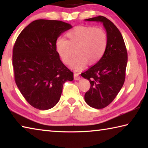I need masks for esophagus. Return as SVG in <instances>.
Here are the masks:
<instances>
[{"label": "esophagus", "mask_w": 148, "mask_h": 148, "mask_svg": "<svg viewBox=\"0 0 148 148\" xmlns=\"http://www.w3.org/2000/svg\"><path fill=\"white\" fill-rule=\"evenodd\" d=\"M74 77L75 80H79L80 79H81V77L79 76V74H77V73L74 74Z\"/></svg>", "instance_id": "esophagus-1"}]
</instances>
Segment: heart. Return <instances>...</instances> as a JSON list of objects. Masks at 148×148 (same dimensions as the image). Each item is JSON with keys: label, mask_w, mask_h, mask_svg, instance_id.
I'll list each match as a JSON object with an SVG mask.
<instances>
[{"label": "heart", "mask_w": 148, "mask_h": 148, "mask_svg": "<svg viewBox=\"0 0 148 148\" xmlns=\"http://www.w3.org/2000/svg\"><path fill=\"white\" fill-rule=\"evenodd\" d=\"M66 36L69 41L64 37H59L56 40V50L62 61L67 64L71 56L70 45H78L77 55L70 63V66L75 71L83 69L88 62L91 64L97 63L106 52L108 37L103 29L79 25L70 30Z\"/></svg>", "instance_id": "b5f03b06"}]
</instances>
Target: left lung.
<instances>
[{"instance_id":"obj_1","label":"left lung","mask_w":148,"mask_h":148,"mask_svg":"<svg viewBox=\"0 0 148 148\" xmlns=\"http://www.w3.org/2000/svg\"><path fill=\"white\" fill-rule=\"evenodd\" d=\"M85 21L102 23L108 37L104 56L81 74L91 84L89 90L85 94V101L89 106L101 109L114 101L123 86L127 64V49L119 29L106 17L99 16Z\"/></svg>"}]
</instances>
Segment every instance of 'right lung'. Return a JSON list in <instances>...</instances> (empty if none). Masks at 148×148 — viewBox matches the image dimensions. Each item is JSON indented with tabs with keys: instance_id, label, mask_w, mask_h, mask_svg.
I'll list each match as a JSON object with an SVG mask.
<instances>
[{
	"instance_id": "right-lung-1",
	"label": "right lung",
	"mask_w": 148,
	"mask_h": 148,
	"mask_svg": "<svg viewBox=\"0 0 148 148\" xmlns=\"http://www.w3.org/2000/svg\"><path fill=\"white\" fill-rule=\"evenodd\" d=\"M72 27L61 21L38 19L17 37L12 56L15 81L35 108L54 107L61 98L63 84L74 79L73 72L62 63L56 50V40Z\"/></svg>"
}]
</instances>
